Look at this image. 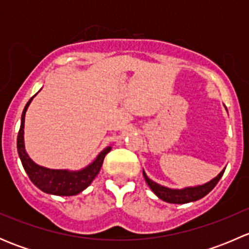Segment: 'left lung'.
Here are the masks:
<instances>
[{"label": "left lung", "mask_w": 249, "mask_h": 249, "mask_svg": "<svg viewBox=\"0 0 249 249\" xmlns=\"http://www.w3.org/2000/svg\"><path fill=\"white\" fill-rule=\"evenodd\" d=\"M224 171L225 169L223 170V171H220V173L217 177H214L213 179H211L210 182L205 183V184L194 185V187H185L182 188V189H175V188L165 187V185H161L159 184V183L154 182V180H152L148 177L147 173L144 172V170H143V177H144L148 187H149L150 189H152V192L154 193L159 199H161L162 201H166L169 203H188L197 201V200L206 196V195L217 185V183L219 182V179L222 178Z\"/></svg>", "instance_id": "left-lung-1"}]
</instances>
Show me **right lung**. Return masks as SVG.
Instances as JSON below:
<instances>
[{"label":"right lung","mask_w":249,"mask_h":249,"mask_svg":"<svg viewBox=\"0 0 249 249\" xmlns=\"http://www.w3.org/2000/svg\"><path fill=\"white\" fill-rule=\"evenodd\" d=\"M36 95H34L30 99V101L27 102L24 110H22L21 124H20V130L19 134H18L17 148L22 167H24L25 172L27 173L31 182L38 189L47 193V194L57 195V196H72V195L79 194L83 190L87 189L91 184L92 180L95 179V177L99 175L102 164H104L105 157L107 155V153L110 152L112 145H108L102 152H100V154L95 158L91 164L83 167V169L77 170V171L48 169V167L36 164L26 153L24 142L25 114H26V110Z\"/></svg>","instance_id":"obj_1"}]
</instances>
